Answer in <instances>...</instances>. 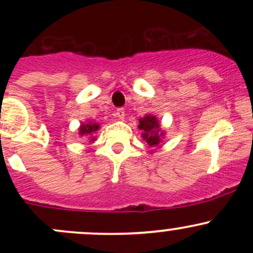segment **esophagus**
<instances>
[{
	"mask_svg": "<svg viewBox=\"0 0 253 253\" xmlns=\"http://www.w3.org/2000/svg\"><path fill=\"white\" fill-rule=\"evenodd\" d=\"M125 112H126V111H125L124 108L117 109V110H116V116L119 117L120 120H124L125 119V115H126V114H125Z\"/></svg>",
	"mask_w": 253,
	"mask_h": 253,
	"instance_id": "34e87169",
	"label": "esophagus"
}]
</instances>
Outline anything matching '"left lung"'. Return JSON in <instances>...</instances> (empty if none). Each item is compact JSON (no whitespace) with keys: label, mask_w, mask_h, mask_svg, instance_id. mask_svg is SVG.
<instances>
[{"label":"left lung","mask_w":253,"mask_h":253,"mask_svg":"<svg viewBox=\"0 0 253 253\" xmlns=\"http://www.w3.org/2000/svg\"><path fill=\"white\" fill-rule=\"evenodd\" d=\"M138 128L143 132V139L148 143L149 147H159L163 136H164V132L160 129V125L157 117L153 116V115H145L144 117L139 119Z\"/></svg>","instance_id":"8db88e82"}]
</instances>
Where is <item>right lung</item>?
<instances>
[{
    "instance_id": "right-lung-1",
    "label": "right lung",
    "mask_w": 253,
    "mask_h": 253,
    "mask_svg": "<svg viewBox=\"0 0 253 253\" xmlns=\"http://www.w3.org/2000/svg\"><path fill=\"white\" fill-rule=\"evenodd\" d=\"M99 127H100L99 124L91 121L81 125V127H79V136H93V133L98 131ZM90 141H95V137H91Z\"/></svg>"
}]
</instances>
